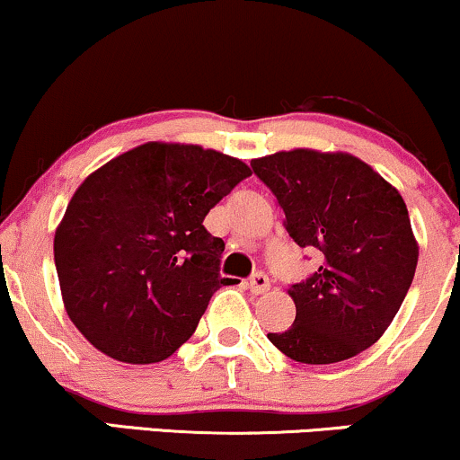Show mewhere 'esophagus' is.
<instances>
[{
	"label": "esophagus",
	"mask_w": 460,
	"mask_h": 460,
	"mask_svg": "<svg viewBox=\"0 0 460 460\" xmlns=\"http://www.w3.org/2000/svg\"><path fill=\"white\" fill-rule=\"evenodd\" d=\"M250 290L253 295H262V293H267L269 288H271V282H269V278L267 275H264L262 271H258V273H253L252 278H250Z\"/></svg>",
	"instance_id": "1"
}]
</instances>
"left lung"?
<instances>
[{"mask_svg": "<svg viewBox=\"0 0 460 460\" xmlns=\"http://www.w3.org/2000/svg\"><path fill=\"white\" fill-rule=\"evenodd\" d=\"M278 198L286 230L316 247L321 267L293 284L296 316L269 340L301 364H336L379 340L401 310L418 267L407 204L368 164L310 148L252 159Z\"/></svg>", "mask_w": 460, "mask_h": 460, "instance_id": "1", "label": "left lung"}]
</instances>
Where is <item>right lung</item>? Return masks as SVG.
Here are the masks:
<instances>
[{"label": "right lung", "instance_id": "obj_1", "mask_svg": "<svg viewBox=\"0 0 460 460\" xmlns=\"http://www.w3.org/2000/svg\"><path fill=\"white\" fill-rule=\"evenodd\" d=\"M250 167L193 144L148 142L81 182L53 239L62 301L94 349L156 364L196 332L219 275L224 241L208 210Z\"/></svg>", "mask_w": 460, "mask_h": 460}]
</instances>
